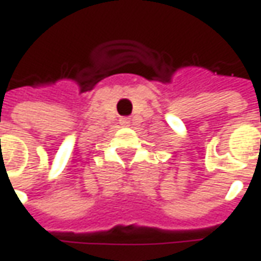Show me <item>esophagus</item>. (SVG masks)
Here are the masks:
<instances>
[{"mask_svg":"<svg viewBox=\"0 0 261 261\" xmlns=\"http://www.w3.org/2000/svg\"><path fill=\"white\" fill-rule=\"evenodd\" d=\"M121 123L128 124V123H130V120H128V118H123V120H121Z\"/></svg>","mask_w":261,"mask_h":261,"instance_id":"esophagus-1","label":"esophagus"}]
</instances>
